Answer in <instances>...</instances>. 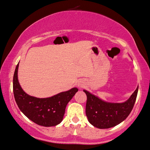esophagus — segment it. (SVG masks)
I'll return each mask as SVG.
<instances>
[{
	"label": "esophagus",
	"instance_id": "esophagus-1",
	"mask_svg": "<svg viewBox=\"0 0 150 150\" xmlns=\"http://www.w3.org/2000/svg\"><path fill=\"white\" fill-rule=\"evenodd\" d=\"M77 86H78V88H82L84 87L85 84H84V83L82 82V81H79V82H78V83L77 84Z\"/></svg>",
	"mask_w": 150,
	"mask_h": 150
}]
</instances>
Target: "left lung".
<instances>
[{"label":"left lung","instance_id":"1","mask_svg":"<svg viewBox=\"0 0 150 150\" xmlns=\"http://www.w3.org/2000/svg\"><path fill=\"white\" fill-rule=\"evenodd\" d=\"M86 114L88 122L100 129H108L118 125L130 114L136 102L138 86L126 101L122 103L108 102L100 99L87 90Z\"/></svg>","mask_w":150,"mask_h":150}]
</instances>
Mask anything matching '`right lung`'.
Here are the masks:
<instances>
[{"mask_svg": "<svg viewBox=\"0 0 150 150\" xmlns=\"http://www.w3.org/2000/svg\"><path fill=\"white\" fill-rule=\"evenodd\" d=\"M19 62L17 64L13 77L14 99L21 111L39 126H55L62 121L68 103L78 91L72 88L53 96L40 98L28 95L20 85L18 79Z\"/></svg>", "mask_w": 150, "mask_h": 150, "instance_id": "obj_1", "label": "right lung"}]
</instances>
